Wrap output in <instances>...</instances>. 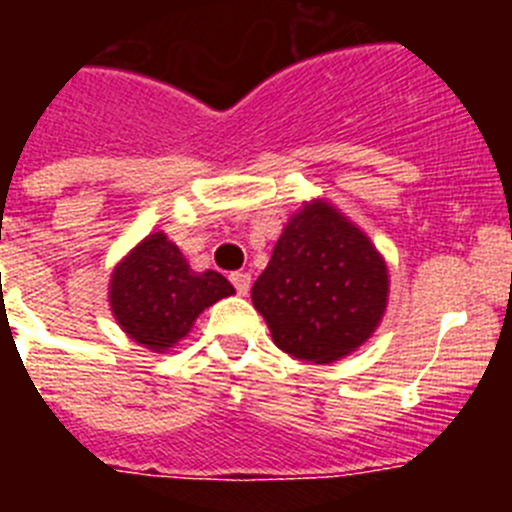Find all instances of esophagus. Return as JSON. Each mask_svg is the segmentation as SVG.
<instances>
[{
  "label": "esophagus",
  "instance_id": "1",
  "mask_svg": "<svg viewBox=\"0 0 512 512\" xmlns=\"http://www.w3.org/2000/svg\"><path fill=\"white\" fill-rule=\"evenodd\" d=\"M230 282H233L238 295L246 297L248 292H251V274H246V271H235V274H230Z\"/></svg>",
  "mask_w": 512,
  "mask_h": 512
}]
</instances>
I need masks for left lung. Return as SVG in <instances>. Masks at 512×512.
Returning a JSON list of instances; mask_svg holds the SVG:
<instances>
[{
	"instance_id": "obj_1",
	"label": "left lung",
	"mask_w": 512,
	"mask_h": 512,
	"mask_svg": "<svg viewBox=\"0 0 512 512\" xmlns=\"http://www.w3.org/2000/svg\"><path fill=\"white\" fill-rule=\"evenodd\" d=\"M390 295L382 253L343 212L312 200L292 215L251 289L284 354L330 364L377 330Z\"/></svg>"
}]
</instances>
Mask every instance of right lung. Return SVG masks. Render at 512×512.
Here are the masks:
<instances>
[{"label": "right lung", "instance_id": "right-lung-1", "mask_svg": "<svg viewBox=\"0 0 512 512\" xmlns=\"http://www.w3.org/2000/svg\"><path fill=\"white\" fill-rule=\"evenodd\" d=\"M235 295L217 271H194L166 233L146 235L115 266L110 307L128 338L164 354L192 330L205 307Z\"/></svg>", "mask_w": 512, "mask_h": 512}]
</instances>
